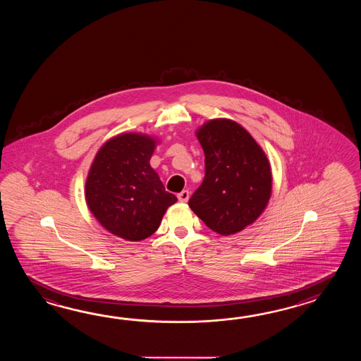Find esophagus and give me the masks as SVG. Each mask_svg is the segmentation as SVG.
<instances>
[{
    "label": "esophagus",
    "mask_w": 361,
    "mask_h": 361,
    "mask_svg": "<svg viewBox=\"0 0 361 361\" xmlns=\"http://www.w3.org/2000/svg\"><path fill=\"white\" fill-rule=\"evenodd\" d=\"M190 199V192L187 191V190H184V191L180 192V193H178V200L180 201V202H187Z\"/></svg>",
    "instance_id": "1"
}]
</instances>
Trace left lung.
<instances>
[{"label": "left lung", "mask_w": 361, "mask_h": 361, "mask_svg": "<svg viewBox=\"0 0 361 361\" xmlns=\"http://www.w3.org/2000/svg\"><path fill=\"white\" fill-rule=\"evenodd\" d=\"M196 135L205 154V177L188 205L210 230L233 235L252 224L269 204L272 176L267 156L232 120H210Z\"/></svg>", "instance_id": "8db88e82"}]
</instances>
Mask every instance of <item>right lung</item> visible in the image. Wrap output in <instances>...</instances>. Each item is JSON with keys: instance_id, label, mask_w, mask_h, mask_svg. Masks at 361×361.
I'll list each match as a JSON object with an SVG mask.
<instances>
[{"instance_id": "obj_1", "label": "right lung", "mask_w": 361, "mask_h": 361, "mask_svg": "<svg viewBox=\"0 0 361 361\" xmlns=\"http://www.w3.org/2000/svg\"><path fill=\"white\" fill-rule=\"evenodd\" d=\"M156 140L126 133L106 142L92 161L86 184V202L97 221L128 241L149 238L177 197L165 191L149 160Z\"/></svg>"}]
</instances>
